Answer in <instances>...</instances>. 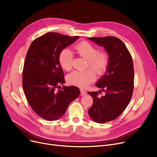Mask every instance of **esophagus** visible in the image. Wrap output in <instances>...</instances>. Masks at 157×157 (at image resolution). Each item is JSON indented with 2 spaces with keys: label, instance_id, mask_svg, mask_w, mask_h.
I'll return each instance as SVG.
<instances>
[{
  "label": "esophagus",
  "instance_id": "34e87169",
  "mask_svg": "<svg viewBox=\"0 0 157 157\" xmlns=\"http://www.w3.org/2000/svg\"><path fill=\"white\" fill-rule=\"evenodd\" d=\"M80 91H81V95H85L87 94V92L85 91V90H84L83 89H81Z\"/></svg>",
  "mask_w": 157,
  "mask_h": 157
}]
</instances>
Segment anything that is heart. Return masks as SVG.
I'll use <instances>...</instances> for the list:
<instances>
[{
    "label": "heart",
    "mask_w": 157,
    "mask_h": 157,
    "mask_svg": "<svg viewBox=\"0 0 157 157\" xmlns=\"http://www.w3.org/2000/svg\"><path fill=\"white\" fill-rule=\"evenodd\" d=\"M75 52L86 60L85 71H74L68 74L67 81L71 85L81 88H85L95 79L96 74H103L109 65V57L108 52H98L96 46L88 41H82L74 47ZM59 65L65 71H69L72 68V53L67 48H64L60 52L58 56Z\"/></svg>",
    "instance_id": "b5f03b06"
}]
</instances>
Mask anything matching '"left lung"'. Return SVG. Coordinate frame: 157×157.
Listing matches in <instances>:
<instances>
[{"mask_svg":"<svg viewBox=\"0 0 157 157\" xmlns=\"http://www.w3.org/2000/svg\"><path fill=\"white\" fill-rule=\"evenodd\" d=\"M88 39L103 46L109 57L105 74L95 85L105 95L99 97L98 92H88L94 99L88 109L90 118L104 123L119 117L130 101L134 90V64L125 44L118 38L107 36Z\"/></svg>","mask_w":157,"mask_h":157,"instance_id":"obj_1","label":"left lung"}]
</instances>
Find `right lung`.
<instances>
[{
	"mask_svg": "<svg viewBox=\"0 0 157 157\" xmlns=\"http://www.w3.org/2000/svg\"><path fill=\"white\" fill-rule=\"evenodd\" d=\"M79 37L48 32L36 39L29 48L22 74L23 91L31 108L44 120L60 118L80 94L74 86H63L56 91L65 83L59 54Z\"/></svg>",
	"mask_w": 157,
	"mask_h": 157,
	"instance_id": "add662e5",
	"label": "right lung"
}]
</instances>
